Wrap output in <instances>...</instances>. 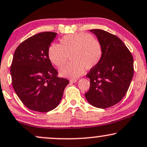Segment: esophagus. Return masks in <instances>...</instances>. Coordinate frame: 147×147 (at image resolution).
I'll list each match as a JSON object with an SVG mask.
<instances>
[{
  "instance_id": "1",
  "label": "esophagus",
  "mask_w": 147,
  "mask_h": 147,
  "mask_svg": "<svg viewBox=\"0 0 147 147\" xmlns=\"http://www.w3.org/2000/svg\"><path fill=\"white\" fill-rule=\"evenodd\" d=\"M77 79H72L70 80V83H76V82H77Z\"/></svg>"
}]
</instances>
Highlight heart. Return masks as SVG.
Listing matches in <instances>:
<instances>
[{
	"mask_svg": "<svg viewBox=\"0 0 147 147\" xmlns=\"http://www.w3.org/2000/svg\"><path fill=\"white\" fill-rule=\"evenodd\" d=\"M60 44H52L48 49L49 59L57 67L72 61L60 69V75L67 78H77L85 71L99 63L103 56L101 42L88 33L66 35L60 40Z\"/></svg>",
	"mask_w": 147,
	"mask_h": 147,
	"instance_id": "heart-1",
	"label": "heart"
}]
</instances>
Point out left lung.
Instances as JSON below:
<instances>
[{"label":"left lung","mask_w":147,"mask_h":147,"mask_svg":"<svg viewBox=\"0 0 147 147\" xmlns=\"http://www.w3.org/2000/svg\"><path fill=\"white\" fill-rule=\"evenodd\" d=\"M101 42L103 56L90 70L89 90L85 97L90 104L107 108L123 99L134 75V60L130 50L118 37L101 29H91Z\"/></svg>","instance_id":"obj_1"}]
</instances>
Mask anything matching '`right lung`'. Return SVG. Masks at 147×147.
Instances as JSON below:
<instances>
[{"label":"right lung","mask_w":147,"mask_h":147,"mask_svg":"<svg viewBox=\"0 0 147 147\" xmlns=\"http://www.w3.org/2000/svg\"><path fill=\"white\" fill-rule=\"evenodd\" d=\"M56 33L42 32L27 38L17 47L11 66L12 85L27 108L47 112L56 108L63 95L68 79L58 71L48 57V49Z\"/></svg>","instance_id":"right-lung-1"}]
</instances>
